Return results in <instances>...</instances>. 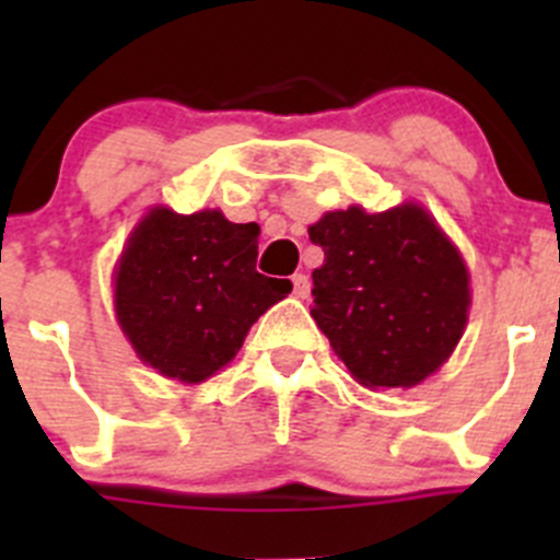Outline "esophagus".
<instances>
[{"label": "esophagus", "instance_id": "esophagus-1", "mask_svg": "<svg viewBox=\"0 0 560 560\" xmlns=\"http://www.w3.org/2000/svg\"><path fill=\"white\" fill-rule=\"evenodd\" d=\"M308 287H312V284H308V276L306 273H295V276H292V295L301 298V301H303V298H308Z\"/></svg>", "mask_w": 560, "mask_h": 560}]
</instances>
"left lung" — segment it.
<instances>
[{
    "label": "left lung",
    "mask_w": 560,
    "mask_h": 560,
    "mask_svg": "<svg viewBox=\"0 0 560 560\" xmlns=\"http://www.w3.org/2000/svg\"><path fill=\"white\" fill-rule=\"evenodd\" d=\"M325 262L312 316L365 387H415L453 354L468 319V270L431 213L330 211L308 228Z\"/></svg>",
    "instance_id": "obj_1"
}]
</instances>
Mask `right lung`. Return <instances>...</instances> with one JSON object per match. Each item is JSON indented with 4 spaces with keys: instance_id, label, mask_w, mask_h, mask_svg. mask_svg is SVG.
<instances>
[{
    "instance_id": "right-lung-1",
    "label": "right lung",
    "mask_w": 560,
    "mask_h": 560,
    "mask_svg": "<svg viewBox=\"0 0 560 560\" xmlns=\"http://www.w3.org/2000/svg\"><path fill=\"white\" fill-rule=\"evenodd\" d=\"M259 228L222 211L151 208L116 265V319L145 365L197 385L244 347L248 327L292 292L257 273Z\"/></svg>"
}]
</instances>
